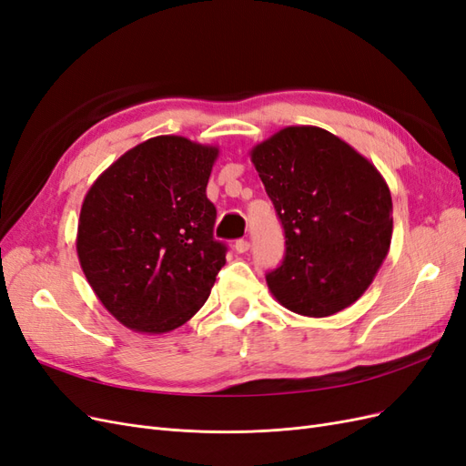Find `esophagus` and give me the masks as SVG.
Here are the masks:
<instances>
[{
    "label": "esophagus",
    "instance_id": "esophagus-1",
    "mask_svg": "<svg viewBox=\"0 0 466 466\" xmlns=\"http://www.w3.org/2000/svg\"><path fill=\"white\" fill-rule=\"evenodd\" d=\"M250 248V243L247 241V238H238V241H235V250L237 252H247Z\"/></svg>",
    "mask_w": 466,
    "mask_h": 466
}]
</instances>
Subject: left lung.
<instances>
[{
    "mask_svg": "<svg viewBox=\"0 0 466 466\" xmlns=\"http://www.w3.org/2000/svg\"><path fill=\"white\" fill-rule=\"evenodd\" d=\"M250 157L286 237L268 288L293 313L342 311L370 288L389 252L387 182L356 149L313 126L279 130Z\"/></svg>",
    "mask_w": 466,
    "mask_h": 466,
    "instance_id": "8db88e82",
    "label": "left lung"
}]
</instances>
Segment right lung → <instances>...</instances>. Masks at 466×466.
I'll use <instances>...</instances> for the list:
<instances>
[{"label":"right lung","instance_id":"add662e5","mask_svg":"<svg viewBox=\"0 0 466 466\" xmlns=\"http://www.w3.org/2000/svg\"><path fill=\"white\" fill-rule=\"evenodd\" d=\"M216 157V147L187 137H151L110 165L83 200L79 262L124 327L173 330L206 303L228 255L206 196Z\"/></svg>","mask_w":466,"mask_h":466}]
</instances>
